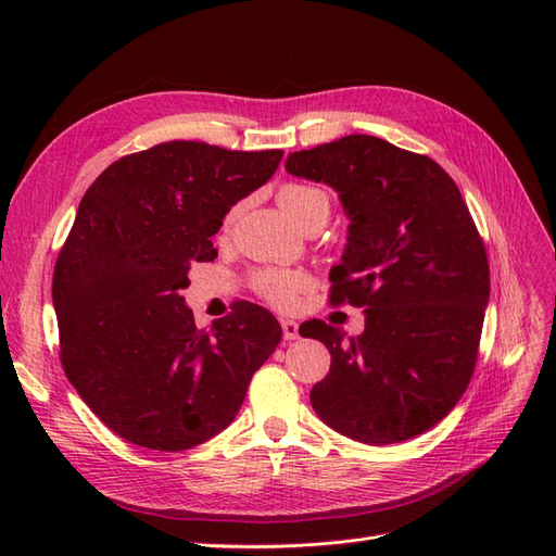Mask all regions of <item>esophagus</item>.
Masks as SVG:
<instances>
[{
  "instance_id": "1",
  "label": "esophagus",
  "mask_w": 556,
  "mask_h": 556,
  "mask_svg": "<svg viewBox=\"0 0 556 556\" xmlns=\"http://www.w3.org/2000/svg\"><path fill=\"white\" fill-rule=\"evenodd\" d=\"M280 327H282V339L288 343L299 339V325L294 323V319H280Z\"/></svg>"
}]
</instances>
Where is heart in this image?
Returning a JSON list of instances; mask_svg holds the SVG:
<instances>
[{"instance_id":"heart-1","label":"heart","mask_w":556,"mask_h":556,"mask_svg":"<svg viewBox=\"0 0 556 556\" xmlns=\"http://www.w3.org/2000/svg\"><path fill=\"white\" fill-rule=\"evenodd\" d=\"M276 199L280 211L304 231L325 225L331 211L329 194L308 182L282 185ZM231 217L233 213L227 217V223ZM308 285L311 278L301 268H264V271L255 274V290L278 308H292L299 294L308 290Z\"/></svg>"}]
</instances>
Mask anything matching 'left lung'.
<instances>
[{"mask_svg": "<svg viewBox=\"0 0 556 556\" xmlns=\"http://www.w3.org/2000/svg\"><path fill=\"white\" fill-rule=\"evenodd\" d=\"M285 169L339 192L350 227L329 271L331 304L364 308L357 339L323 319L301 325L331 355L311 406L352 441L415 439L466 392L490 301L484 243L457 182L368 134L299 150Z\"/></svg>", "mask_w": 556, "mask_h": 556, "instance_id": "left-lung-1", "label": "left lung"}]
</instances>
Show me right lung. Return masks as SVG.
Returning <instances> with one entry per match:
<instances>
[{"label": "right lung", "instance_id": "obj_1", "mask_svg": "<svg viewBox=\"0 0 556 556\" xmlns=\"http://www.w3.org/2000/svg\"><path fill=\"white\" fill-rule=\"evenodd\" d=\"M282 150L169 141L113 162L80 199L53 274L60 359L78 396L121 439L180 452L237 417L252 374L282 339L241 301L197 329L182 290L229 208L271 178Z\"/></svg>", "mask_w": 556, "mask_h": 556}]
</instances>
